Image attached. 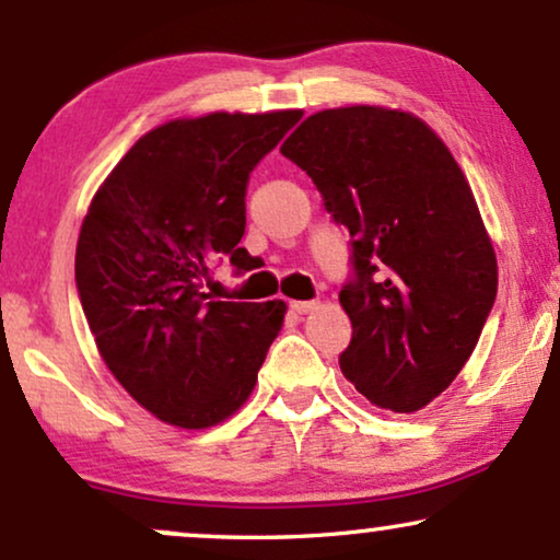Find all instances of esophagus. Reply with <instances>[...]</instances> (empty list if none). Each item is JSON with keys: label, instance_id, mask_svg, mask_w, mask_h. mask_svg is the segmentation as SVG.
Wrapping results in <instances>:
<instances>
[{"label": "esophagus", "instance_id": "esophagus-1", "mask_svg": "<svg viewBox=\"0 0 560 560\" xmlns=\"http://www.w3.org/2000/svg\"><path fill=\"white\" fill-rule=\"evenodd\" d=\"M291 308L295 314H312L314 308H319V303L316 301H291Z\"/></svg>", "mask_w": 560, "mask_h": 560}]
</instances>
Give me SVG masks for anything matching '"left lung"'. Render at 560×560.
<instances>
[{"mask_svg": "<svg viewBox=\"0 0 560 560\" xmlns=\"http://www.w3.org/2000/svg\"><path fill=\"white\" fill-rule=\"evenodd\" d=\"M280 153L350 233L345 378L384 410H420L472 355L499 291L470 184L428 124L382 106L308 116Z\"/></svg>", "mask_w": 560, "mask_h": 560, "instance_id": "obj_1", "label": "left lung"}]
</instances>
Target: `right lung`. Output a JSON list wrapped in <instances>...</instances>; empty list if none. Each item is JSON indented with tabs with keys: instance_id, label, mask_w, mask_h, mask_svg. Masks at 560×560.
<instances>
[{
	"instance_id": "1",
	"label": "right lung",
	"mask_w": 560,
	"mask_h": 560,
	"mask_svg": "<svg viewBox=\"0 0 560 560\" xmlns=\"http://www.w3.org/2000/svg\"><path fill=\"white\" fill-rule=\"evenodd\" d=\"M301 112L207 114L132 144L90 202L74 282L108 371L155 418L210 428L257 384L285 303L215 301L218 259L244 267L248 174Z\"/></svg>"
}]
</instances>
